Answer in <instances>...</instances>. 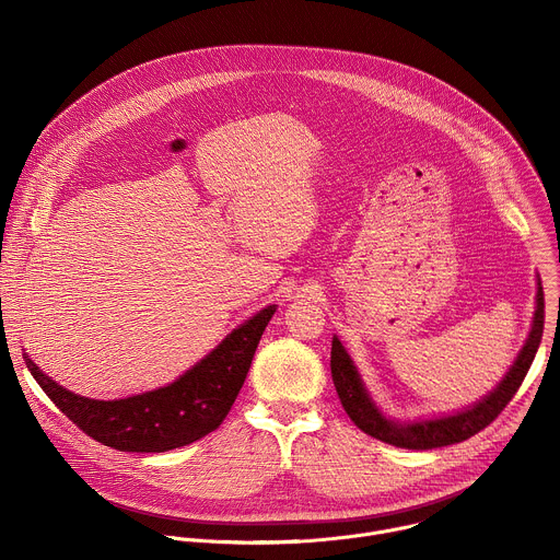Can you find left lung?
<instances>
[{"mask_svg":"<svg viewBox=\"0 0 560 560\" xmlns=\"http://www.w3.org/2000/svg\"><path fill=\"white\" fill-rule=\"evenodd\" d=\"M542 324H545V296L538 279L536 310H534L532 330L525 339V346L521 348L518 357L514 359L503 381L490 394H486L481 401L471 404L460 412H452L434 419H419V421H394L385 417L381 408L374 404V398L370 396L354 361L350 359L348 350L343 348L337 335L332 337V352H330L332 381L341 398V406L348 412V417L354 421V425L383 443L406 447V450H432V447L460 443L478 434L483 428H488L512 401V396L521 387L536 357V350L540 346Z\"/></svg>","mask_w":560,"mask_h":560,"instance_id":"8db88e82","label":"left lung"}]
</instances>
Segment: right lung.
<instances>
[{"label": "right lung", "mask_w": 560, "mask_h": 560, "mask_svg": "<svg viewBox=\"0 0 560 560\" xmlns=\"http://www.w3.org/2000/svg\"><path fill=\"white\" fill-rule=\"evenodd\" d=\"M275 312L277 305L259 310L173 383L113 401L79 396L46 376L28 354L24 361L50 401L95 441L119 452H168L223 423Z\"/></svg>", "instance_id": "1"}]
</instances>
